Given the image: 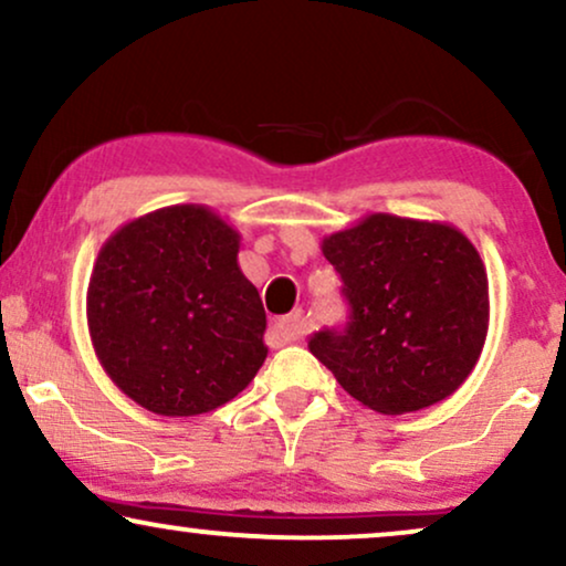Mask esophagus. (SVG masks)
<instances>
[{
    "instance_id": "obj_1",
    "label": "esophagus",
    "mask_w": 566,
    "mask_h": 566,
    "mask_svg": "<svg viewBox=\"0 0 566 566\" xmlns=\"http://www.w3.org/2000/svg\"><path fill=\"white\" fill-rule=\"evenodd\" d=\"M303 334H305V316L300 311L290 313V316L279 318L271 324V336H274L279 345H284V342H297Z\"/></svg>"
}]
</instances>
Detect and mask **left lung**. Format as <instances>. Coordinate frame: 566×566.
Wrapping results in <instances>:
<instances>
[{
    "instance_id": "obj_1",
    "label": "left lung",
    "mask_w": 566,
    "mask_h": 566,
    "mask_svg": "<svg viewBox=\"0 0 566 566\" xmlns=\"http://www.w3.org/2000/svg\"><path fill=\"white\" fill-rule=\"evenodd\" d=\"M349 321L307 347L349 397L384 415L426 410L473 374L489 334V276L447 221L368 213L321 242Z\"/></svg>"
}]
</instances>
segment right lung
<instances>
[{"instance_id":"right-lung-1","label":"right lung","mask_w":566,"mask_h":566,"mask_svg":"<svg viewBox=\"0 0 566 566\" xmlns=\"http://www.w3.org/2000/svg\"><path fill=\"white\" fill-rule=\"evenodd\" d=\"M240 232L182 203L119 227L85 297L93 353L123 395L167 418L211 412L266 360V313L240 271Z\"/></svg>"}]
</instances>
